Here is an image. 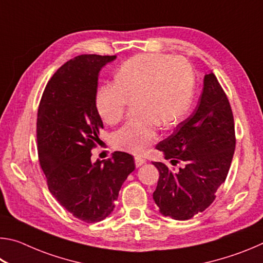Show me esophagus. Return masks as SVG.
I'll return each instance as SVG.
<instances>
[{"label":"esophagus","mask_w":263,"mask_h":263,"mask_svg":"<svg viewBox=\"0 0 263 263\" xmlns=\"http://www.w3.org/2000/svg\"><path fill=\"white\" fill-rule=\"evenodd\" d=\"M135 162H136V167H140L146 162V160L144 158H141V157H136Z\"/></svg>","instance_id":"obj_1"}]
</instances>
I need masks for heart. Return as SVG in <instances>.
<instances>
[{
    "label": "heart",
    "mask_w": 263,
    "mask_h": 263,
    "mask_svg": "<svg viewBox=\"0 0 263 263\" xmlns=\"http://www.w3.org/2000/svg\"><path fill=\"white\" fill-rule=\"evenodd\" d=\"M195 75L183 58L142 53L124 62L115 75V86L101 87L95 106L102 121L116 125L127 106L136 102L138 117L112 135L116 148L142 154L158 137V126L171 128L191 104Z\"/></svg>",
    "instance_id": "heart-1"
}]
</instances>
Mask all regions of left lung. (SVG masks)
Here are the masks:
<instances>
[{
	"label": "left lung",
	"instance_id": "left-lung-1",
	"mask_svg": "<svg viewBox=\"0 0 263 263\" xmlns=\"http://www.w3.org/2000/svg\"><path fill=\"white\" fill-rule=\"evenodd\" d=\"M173 166L153 162L159 171L153 199L164 217L188 220L203 212L229 174L235 149L230 102L215 74H205L196 109L167 139L157 145Z\"/></svg>",
	"mask_w": 263,
	"mask_h": 263
}]
</instances>
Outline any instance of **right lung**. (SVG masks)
<instances>
[{"label": "right lung", "instance_id": "obj_1", "mask_svg": "<svg viewBox=\"0 0 263 263\" xmlns=\"http://www.w3.org/2000/svg\"><path fill=\"white\" fill-rule=\"evenodd\" d=\"M116 55L82 54L48 81L37 118L38 155L47 185L60 205L86 222L105 219L124 181L135 171L131 154L91 162L103 122L95 106L101 69Z\"/></svg>", "mask_w": 263, "mask_h": 263}]
</instances>
